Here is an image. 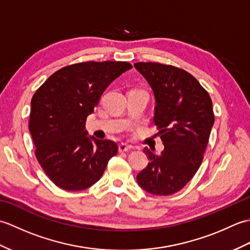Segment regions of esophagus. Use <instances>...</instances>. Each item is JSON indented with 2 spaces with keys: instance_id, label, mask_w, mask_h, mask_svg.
Segmentation results:
<instances>
[{
  "instance_id": "34e87169",
  "label": "esophagus",
  "mask_w": 250,
  "mask_h": 250,
  "mask_svg": "<svg viewBox=\"0 0 250 250\" xmlns=\"http://www.w3.org/2000/svg\"><path fill=\"white\" fill-rule=\"evenodd\" d=\"M132 148L131 145H128V144H125V143H120V144L118 145V149L120 152H124V151H128L130 150Z\"/></svg>"
}]
</instances>
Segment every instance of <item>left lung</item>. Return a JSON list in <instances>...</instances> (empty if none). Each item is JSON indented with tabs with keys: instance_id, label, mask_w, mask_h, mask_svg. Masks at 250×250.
Returning <instances> with one entry per match:
<instances>
[{
	"instance_id": "left-lung-1",
	"label": "left lung",
	"mask_w": 250,
	"mask_h": 250,
	"mask_svg": "<svg viewBox=\"0 0 250 250\" xmlns=\"http://www.w3.org/2000/svg\"><path fill=\"white\" fill-rule=\"evenodd\" d=\"M155 95L153 121L164 145L161 155L144 148L149 160L137 174L141 188L169 195L187 185L198 171L215 117L213 103L196 79L182 68L152 62L135 63Z\"/></svg>"
}]
</instances>
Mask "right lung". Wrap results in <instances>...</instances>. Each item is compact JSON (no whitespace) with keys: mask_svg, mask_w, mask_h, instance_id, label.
Listing matches in <instances>:
<instances>
[{"mask_svg":"<svg viewBox=\"0 0 250 250\" xmlns=\"http://www.w3.org/2000/svg\"><path fill=\"white\" fill-rule=\"evenodd\" d=\"M128 62H83L57 71L31 100L29 129L35 156L52 183L67 191L91 187L118 147L88 135L87 117Z\"/></svg>","mask_w":250,"mask_h":250,"instance_id":"obj_1","label":"right lung"}]
</instances>
